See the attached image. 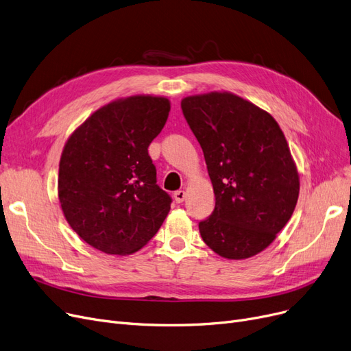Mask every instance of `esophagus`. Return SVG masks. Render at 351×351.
Returning <instances> with one entry per match:
<instances>
[{"label":"esophagus","mask_w":351,"mask_h":351,"mask_svg":"<svg viewBox=\"0 0 351 351\" xmlns=\"http://www.w3.org/2000/svg\"><path fill=\"white\" fill-rule=\"evenodd\" d=\"M173 197H175V201H176L178 204H182V202H184V201L186 199V192H185V191H176V192L173 193Z\"/></svg>","instance_id":"obj_1"}]
</instances>
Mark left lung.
<instances>
[{"mask_svg":"<svg viewBox=\"0 0 351 351\" xmlns=\"http://www.w3.org/2000/svg\"><path fill=\"white\" fill-rule=\"evenodd\" d=\"M215 193L199 222L206 245L228 260H245L277 238L295 209L300 176L285 136L268 112L230 91L182 99Z\"/></svg>","mask_w":351,"mask_h":351,"instance_id":"8db88e82","label":"left lung"}]
</instances>
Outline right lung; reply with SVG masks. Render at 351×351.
<instances>
[{"label": "right lung", "mask_w": 351, "mask_h": 351, "mask_svg": "<svg viewBox=\"0 0 351 351\" xmlns=\"http://www.w3.org/2000/svg\"><path fill=\"white\" fill-rule=\"evenodd\" d=\"M169 112L171 101L162 96L117 99L70 134L60 158L58 201L90 247L129 255L159 231L172 199L156 185L147 147Z\"/></svg>", "instance_id": "obj_1"}]
</instances>
